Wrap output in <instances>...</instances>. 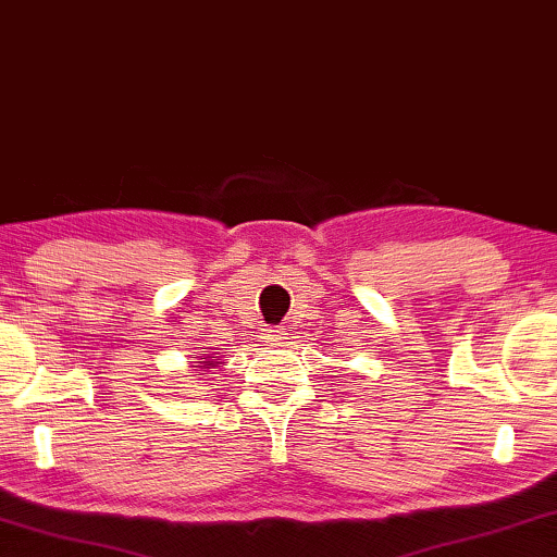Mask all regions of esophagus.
Returning a JSON list of instances; mask_svg holds the SVG:
<instances>
[{
	"mask_svg": "<svg viewBox=\"0 0 557 557\" xmlns=\"http://www.w3.org/2000/svg\"><path fill=\"white\" fill-rule=\"evenodd\" d=\"M287 336H289V329L285 324H280L275 329H268V338H270V342H275V344H285Z\"/></svg>",
	"mask_w": 557,
	"mask_h": 557,
	"instance_id": "esophagus-1",
	"label": "esophagus"
}]
</instances>
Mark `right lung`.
Wrapping results in <instances>:
<instances>
[{
    "label": "right lung",
    "mask_w": 557,
    "mask_h": 557,
    "mask_svg": "<svg viewBox=\"0 0 557 557\" xmlns=\"http://www.w3.org/2000/svg\"><path fill=\"white\" fill-rule=\"evenodd\" d=\"M196 363H199V369H211V366L219 363V358H215V356H206V361H196Z\"/></svg>",
    "instance_id": "right-lung-1"
}]
</instances>
